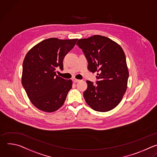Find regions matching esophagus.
<instances>
[{
	"label": "esophagus",
	"instance_id": "esophagus-1",
	"mask_svg": "<svg viewBox=\"0 0 157 157\" xmlns=\"http://www.w3.org/2000/svg\"><path fill=\"white\" fill-rule=\"evenodd\" d=\"M72 81H73V82H74V83H77V82H80L79 80H77V79H75V78H73V79H72Z\"/></svg>",
	"mask_w": 157,
	"mask_h": 157
}]
</instances>
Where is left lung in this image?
I'll return each instance as SVG.
<instances>
[{"label": "left lung", "instance_id": "obj_1", "mask_svg": "<svg viewBox=\"0 0 157 157\" xmlns=\"http://www.w3.org/2000/svg\"><path fill=\"white\" fill-rule=\"evenodd\" d=\"M77 45L84 53L89 71L97 72L96 84L86 81L87 88L83 92L86 103L97 111L114 109L126 91L129 78L123 49L114 41L100 35L78 40Z\"/></svg>", "mask_w": 157, "mask_h": 157}]
</instances>
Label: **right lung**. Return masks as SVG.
Returning <instances> with one entry per match:
<instances>
[{
    "label": "right lung",
    "mask_w": 157,
    "mask_h": 157,
    "mask_svg": "<svg viewBox=\"0 0 157 157\" xmlns=\"http://www.w3.org/2000/svg\"><path fill=\"white\" fill-rule=\"evenodd\" d=\"M77 41L51 38L39 43L26 54L21 83L28 97L38 109L54 112L64 103L72 82L57 76L56 69L63 68V59Z\"/></svg>",
    "instance_id": "add662e5"
}]
</instances>
